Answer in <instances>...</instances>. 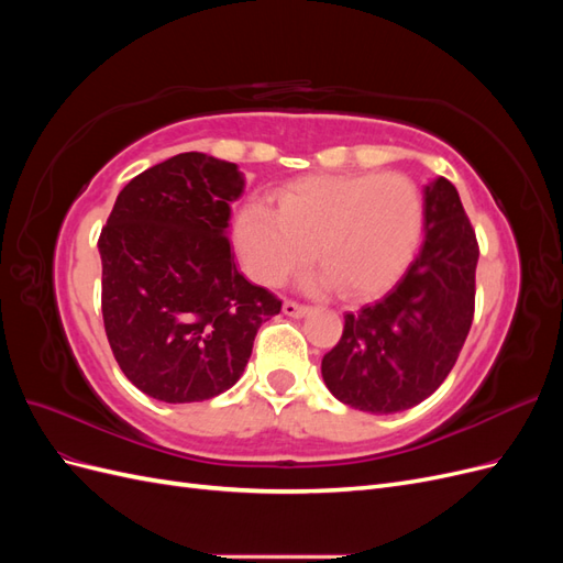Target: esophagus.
<instances>
[{
	"instance_id": "34e87169",
	"label": "esophagus",
	"mask_w": 563,
	"mask_h": 563,
	"mask_svg": "<svg viewBox=\"0 0 563 563\" xmlns=\"http://www.w3.org/2000/svg\"><path fill=\"white\" fill-rule=\"evenodd\" d=\"M282 310H284L286 317H294V319H300V317H305V314L310 312L308 305H300V302H294V300H284Z\"/></svg>"
}]
</instances>
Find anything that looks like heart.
Segmentation results:
<instances>
[{
	"mask_svg": "<svg viewBox=\"0 0 563 563\" xmlns=\"http://www.w3.org/2000/svg\"><path fill=\"white\" fill-rule=\"evenodd\" d=\"M422 232V197L399 174L308 176L279 192V209L251 201L236 218L246 269L275 286L317 258L314 286L345 298L385 294L411 263Z\"/></svg>",
	"mask_w": 563,
	"mask_h": 563,
	"instance_id": "obj_1",
	"label": "heart"
}]
</instances>
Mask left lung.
I'll list each match as a JSON object with an SVG mask.
<instances>
[{
  "instance_id": "8db88e82",
  "label": "left lung",
  "mask_w": 563,
  "mask_h": 563,
  "mask_svg": "<svg viewBox=\"0 0 563 563\" xmlns=\"http://www.w3.org/2000/svg\"><path fill=\"white\" fill-rule=\"evenodd\" d=\"M424 240L404 277L373 305L345 314L338 345L323 354L331 395L366 413L406 411L446 380L474 317L479 246L453 183L422 190Z\"/></svg>"
}]
</instances>
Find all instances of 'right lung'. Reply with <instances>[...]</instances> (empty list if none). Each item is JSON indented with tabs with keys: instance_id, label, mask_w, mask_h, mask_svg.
I'll return each instance as SVG.
<instances>
[{
	"instance_id": "right-lung-1",
	"label": "right lung",
	"mask_w": 563,
	"mask_h": 563,
	"mask_svg": "<svg viewBox=\"0 0 563 563\" xmlns=\"http://www.w3.org/2000/svg\"><path fill=\"white\" fill-rule=\"evenodd\" d=\"M240 166L183 152L117 195L98 251L103 321L124 376L147 397L190 404L242 378L282 300L236 269L228 240Z\"/></svg>"
}]
</instances>
